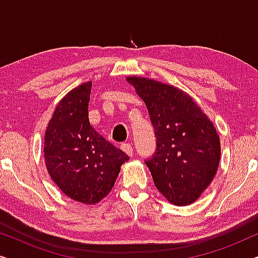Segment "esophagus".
<instances>
[{
	"label": "esophagus",
	"mask_w": 258,
	"mask_h": 258,
	"mask_svg": "<svg viewBox=\"0 0 258 258\" xmlns=\"http://www.w3.org/2000/svg\"><path fill=\"white\" fill-rule=\"evenodd\" d=\"M121 149L124 151L126 155H129V156H133V153H134V149H133V146L129 143H122L121 144Z\"/></svg>",
	"instance_id": "obj_1"
}]
</instances>
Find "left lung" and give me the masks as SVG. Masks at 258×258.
Wrapping results in <instances>:
<instances>
[{
    "label": "left lung",
    "instance_id": "8db88e82",
    "mask_svg": "<svg viewBox=\"0 0 258 258\" xmlns=\"http://www.w3.org/2000/svg\"><path fill=\"white\" fill-rule=\"evenodd\" d=\"M148 108L156 137L146 161L156 188L176 206L199 199L216 174L220 139L210 119L189 95L143 77H128Z\"/></svg>",
    "mask_w": 258,
    "mask_h": 258
}]
</instances>
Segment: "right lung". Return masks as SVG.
<instances>
[{"instance_id":"1","label":"right lung","mask_w":258,"mask_h":258,"mask_svg":"<svg viewBox=\"0 0 258 258\" xmlns=\"http://www.w3.org/2000/svg\"><path fill=\"white\" fill-rule=\"evenodd\" d=\"M91 82L59 101L45 130L44 158L49 175L70 199L94 204L108 195L129 156L90 125Z\"/></svg>"}]
</instances>
